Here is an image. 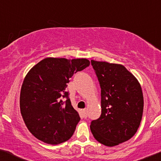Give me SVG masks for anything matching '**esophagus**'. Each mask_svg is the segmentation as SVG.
<instances>
[{
  "instance_id": "esophagus-1",
  "label": "esophagus",
  "mask_w": 161,
  "mask_h": 161,
  "mask_svg": "<svg viewBox=\"0 0 161 161\" xmlns=\"http://www.w3.org/2000/svg\"><path fill=\"white\" fill-rule=\"evenodd\" d=\"M82 114H83V116L85 118H87V109H83L82 110Z\"/></svg>"
}]
</instances>
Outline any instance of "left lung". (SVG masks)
<instances>
[{
    "label": "left lung",
    "mask_w": 161,
    "mask_h": 161,
    "mask_svg": "<svg viewBox=\"0 0 161 161\" xmlns=\"http://www.w3.org/2000/svg\"><path fill=\"white\" fill-rule=\"evenodd\" d=\"M101 88V115L91 122L90 129L100 143L114 147L135 134L142 117L141 86L121 64L92 60Z\"/></svg>",
    "instance_id": "8db88e82"
}]
</instances>
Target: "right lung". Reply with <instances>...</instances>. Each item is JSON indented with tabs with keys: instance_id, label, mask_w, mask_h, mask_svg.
<instances>
[{
	"instance_id": "right-lung-1",
	"label": "right lung",
	"mask_w": 161,
	"mask_h": 161,
	"mask_svg": "<svg viewBox=\"0 0 161 161\" xmlns=\"http://www.w3.org/2000/svg\"><path fill=\"white\" fill-rule=\"evenodd\" d=\"M89 66L86 58H46L26 75L20 93L21 114L29 131L38 140L58 145L73 135L80 117L66 88L74 73Z\"/></svg>"
}]
</instances>
